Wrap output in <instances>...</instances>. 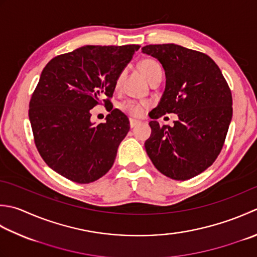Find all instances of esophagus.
Here are the masks:
<instances>
[{"instance_id":"esophagus-1","label":"esophagus","mask_w":257,"mask_h":257,"mask_svg":"<svg viewBox=\"0 0 257 257\" xmlns=\"http://www.w3.org/2000/svg\"><path fill=\"white\" fill-rule=\"evenodd\" d=\"M139 122H140L139 120H136V119H134V118H130V119H129V123H130V127H132V128H135L136 125H137Z\"/></svg>"}]
</instances>
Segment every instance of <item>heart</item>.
<instances>
[{"label":"heart","mask_w":257,"mask_h":257,"mask_svg":"<svg viewBox=\"0 0 257 257\" xmlns=\"http://www.w3.org/2000/svg\"><path fill=\"white\" fill-rule=\"evenodd\" d=\"M139 68L148 80L152 79L154 75L157 73L162 72V67H160V64L154 59H144L143 61L139 63ZM123 75L124 72L121 71L118 74L117 79H115V87L117 88L121 84ZM120 108H121L123 112L138 117V115L142 114L144 112V110L146 109V103L142 101H136V100H125V101L120 104Z\"/></svg>","instance_id":"obj_1"}]
</instances>
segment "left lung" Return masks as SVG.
Here are the masks:
<instances>
[{"label": "left lung", "mask_w": 257, "mask_h": 257, "mask_svg": "<svg viewBox=\"0 0 257 257\" xmlns=\"http://www.w3.org/2000/svg\"><path fill=\"white\" fill-rule=\"evenodd\" d=\"M143 52L156 58L166 73V89L150 112L152 135L145 148L160 173L187 180L218 157L233 115L232 92L218 65L207 54L177 44H149ZM176 113L173 127L155 118Z\"/></svg>", "instance_id": "obj_1"}]
</instances>
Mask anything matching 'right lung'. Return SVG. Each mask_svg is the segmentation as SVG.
<instances>
[{
	"mask_svg": "<svg viewBox=\"0 0 257 257\" xmlns=\"http://www.w3.org/2000/svg\"><path fill=\"white\" fill-rule=\"evenodd\" d=\"M140 45H85L50 61L30 100L34 144L50 168L78 184L107 174L129 120L110 99L115 79ZM103 102L107 121L94 126L89 110Z\"/></svg>",
	"mask_w": 257,
	"mask_h": 257,
	"instance_id": "right-lung-1",
	"label": "right lung"
}]
</instances>
